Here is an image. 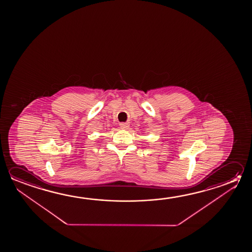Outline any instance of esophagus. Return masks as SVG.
<instances>
[{"instance_id":"1","label":"esophagus","mask_w":252,"mask_h":252,"mask_svg":"<svg viewBox=\"0 0 252 252\" xmlns=\"http://www.w3.org/2000/svg\"><path fill=\"white\" fill-rule=\"evenodd\" d=\"M120 126L122 129H127L130 125H129V123H120Z\"/></svg>"}]
</instances>
